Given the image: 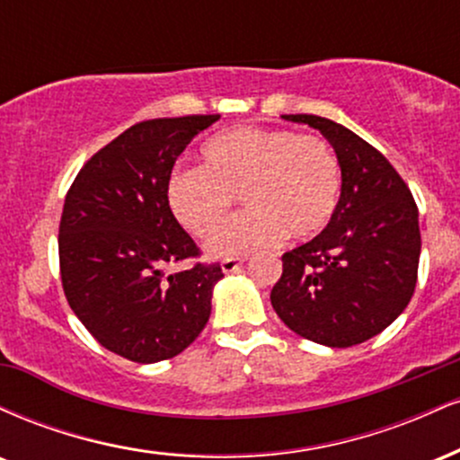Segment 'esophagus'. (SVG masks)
Masks as SVG:
<instances>
[{
	"instance_id": "1",
	"label": "esophagus",
	"mask_w": 460,
	"mask_h": 460,
	"mask_svg": "<svg viewBox=\"0 0 460 460\" xmlns=\"http://www.w3.org/2000/svg\"><path fill=\"white\" fill-rule=\"evenodd\" d=\"M242 263H244V260H240V257H229V260H223L220 268H223L225 274H234V272L240 270Z\"/></svg>"
}]
</instances>
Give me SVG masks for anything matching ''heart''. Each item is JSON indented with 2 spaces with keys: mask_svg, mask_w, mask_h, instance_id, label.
<instances>
[{
  "mask_svg": "<svg viewBox=\"0 0 460 460\" xmlns=\"http://www.w3.org/2000/svg\"><path fill=\"white\" fill-rule=\"evenodd\" d=\"M200 157L203 166H179L168 175L166 200L177 223L190 235L208 237L237 194L246 208L208 242L212 257L263 251L285 235L307 242L335 216L340 164L320 136L235 128L205 142Z\"/></svg>",
  "mask_w": 460,
  "mask_h": 460,
  "instance_id": "heart-1",
  "label": "heart"
}]
</instances>
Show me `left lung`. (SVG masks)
<instances>
[{"instance_id":"8db88e82","label":"left lung","mask_w":460,"mask_h":460,"mask_svg":"<svg viewBox=\"0 0 460 460\" xmlns=\"http://www.w3.org/2000/svg\"><path fill=\"white\" fill-rule=\"evenodd\" d=\"M283 119L331 142L341 194L329 226L283 255L272 307L315 344H363L387 329L415 292L421 237L413 194L387 157L344 125L314 114Z\"/></svg>"}]
</instances>
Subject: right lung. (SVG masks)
Segmentation results:
<instances>
[{
    "label": "right lung",
    "mask_w": 460,
    "mask_h": 460,
    "mask_svg": "<svg viewBox=\"0 0 460 460\" xmlns=\"http://www.w3.org/2000/svg\"><path fill=\"white\" fill-rule=\"evenodd\" d=\"M220 114L142 120L84 164L62 209L60 274L73 314L103 348L136 363L177 357L212 314L218 263L166 274L199 248L166 200L194 136Z\"/></svg>",
    "instance_id": "right-lung-1"
}]
</instances>
